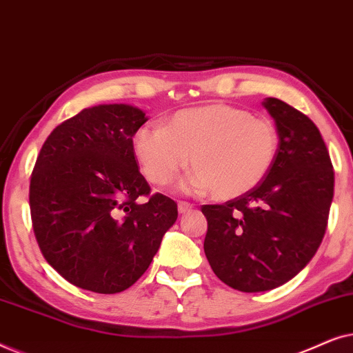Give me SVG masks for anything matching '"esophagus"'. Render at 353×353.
<instances>
[{"label": "esophagus", "mask_w": 353, "mask_h": 353, "mask_svg": "<svg viewBox=\"0 0 353 353\" xmlns=\"http://www.w3.org/2000/svg\"><path fill=\"white\" fill-rule=\"evenodd\" d=\"M192 205L191 202H186V201H180L178 202V212H180V214H190V212L192 210Z\"/></svg>", "instance_id": "34e87169"}]
</instances>
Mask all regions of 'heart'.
<instances>
[{
  "mask_svg": "<svg viewBox=\"0 0 353 353\" xmlns=\"http://www.w3.org/2000/svg\"><path fill=\"white\" fill-rule=\"evenodd\" d=\"M133 149L144 176L165 188L191 157V191L234 199L254 190L276 161L279 133L273 122L228 104H207L173 114L162 127H143Z\"/></svg>",
  "mask_w": 353,
  "mask_h": 353,
  "instance_id": "obj_1",
  "label": "heart"
}]
</instances>
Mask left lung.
Instances as JSON below:
<instances>
[{"instance_id":"8db88e82","label":"left lung","mask_w":353,"mask_h":353,"mask_svg":"<svg viewBox=\"0 0 353 353\" xmlns=\"http://www.w3.org/2000/svg\"><path fill=\"white\" fill-rule=\"evenodd\" d=\"M265 109L279 133L276 161L254 190L202 205L204 252L225 284L270 291L292 279L320 248L334 194V170L316 125L281 99Z\"/></svg>"}]
</instances>
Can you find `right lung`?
Wrapping results in <instances>:
<instances>
[{"label":"right lung","mask_w":353,"mask_h":353,"mask_svg":"<svg viewBox=\"0 0 353 353\" xmlns=\"http://www.w3.org/2000/svg\"><path fill=\"white\" fill-rule=\"evenodd\" d=\"M146 120L133 105H94L57 125L38 154L33 233L46 262L77 288L133 286L176 221V202L151 194L134 159L133 137Z\"/></svg>","instance_id":"right-lung-1"}]
</instances>
